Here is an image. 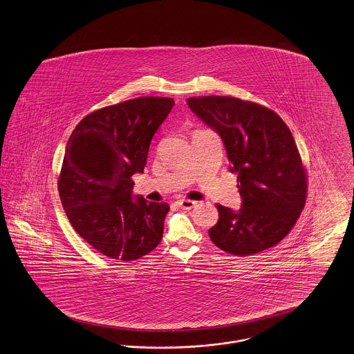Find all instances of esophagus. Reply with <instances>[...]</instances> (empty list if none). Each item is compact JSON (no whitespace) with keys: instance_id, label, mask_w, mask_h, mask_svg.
<instances>
[{"instance_id":"esophagus-1","label":"esophagus","mask_w":354,"mask_h":354,"mask_svg":"<svg viewBox=\"0 0 354 354\" xmlns=\"http://www.w3.org/2000/svg\"><path fill=\"white\" fill-rule=\"evenodd\" d=\"M178 205H179V207L183 208V209H191L194 206H196V202L189 201V199H180L178 202Z\"/></svg>"}]
</instances>
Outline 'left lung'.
<instances>
[{"label": "left lung", "mask_w": 354, "mask_h": 354, "mask_svg": "<svg viewBox=\"0 0 354 354\" xmlns=\"http://www.w3.org/2000/svg\"><path fill=\"white\" fill-rule=\"evenodd\" d=\"M187 105L221 136L242 198L238 211L216 205L209 239L241 257L275 246L306 201V172L289 127L269 108L235 97H188Z\"/></svg>", "instance_id": "left-lung-1"}]
</instances>
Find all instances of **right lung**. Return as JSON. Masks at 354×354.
Returning <instances> with one entry per match:
<instances>
[{
  "label": "right lung",
  "mask_w": 354,
  "mask_h": 354,
  "mask_svg": "<svg viewBox=\"0 0 354 354\" xmlns=\"http://www.w3.org/2000/svg\"><path fill=\"white\" fill-rule=\"evenodd\" d=\"M175 102L139 97L85 116L64 155L59 192L75 231L115 261H135L163 236L169 206L133 195V174H143L151 140Z\"/></svg>",
  "instance_id": "1"
}]
</instances>
